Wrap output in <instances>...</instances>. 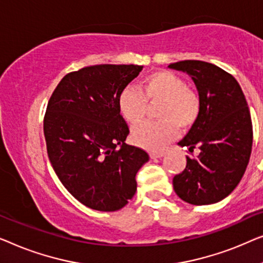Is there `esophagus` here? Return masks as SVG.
Listing matches in <instances>:
<instances>
[{"label":"esophagus","mask_w":263,"mask_h":263,"mask_svg":"<svg viewBox=\"0 0 263 263\" xmlns=\"http://www.w3.org/2000/svg\"><path fill=\"white\" fill-rule=\"evenodd\" d=\"M165 155L164 151H154V153H150L151 158H161Z\"/></svg>","instance_id":"esophagus-1"}]
</instances>
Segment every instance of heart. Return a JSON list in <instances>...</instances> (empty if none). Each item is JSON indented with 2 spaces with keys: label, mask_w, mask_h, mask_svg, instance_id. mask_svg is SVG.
<instances>
[{
  "label": "heart",
  "mask_w": 263,
  "mask_h": 263,
  "mask_svg": "<svg viewBox=\"0 0 263 263\" xmlns=\"http://www.w3.org/2000/svg\"><path fill=\"white\" fill-rule=\"evenodd\" d=\"M161 102L158 123H144L132 130V140L147 150H161L179 135V127L188 130L200 116L199 95L187 87L182 77L167 70H158L145 76L140 90L135 86L125 87L118 99L121 116L128 124L144 119L147 103Z\"/></svg>",
  "instance_id": "b5f03b06"
}]
</instances>
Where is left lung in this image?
<instances>
[{
  "label": "left lung",
  "mask_w": 263,
  "mask_h": 263,
  "mask_svg": "<svg viewBox=\"0 0 263 263\" xmlns=\"http://www.w3.org/2000/svg\"><path fill=\"white\" fill-rule=\"evenodd\" d=\"M168 68L186 72L197 87L201 109L197 123L179 143L197 158L173 179L175 193L192 205L223 200L237 187L253 146V125L247 100L235 77L201 61H181Z\"/></svg>",
  "instance_id": "8db88e82"
}]
</instances>
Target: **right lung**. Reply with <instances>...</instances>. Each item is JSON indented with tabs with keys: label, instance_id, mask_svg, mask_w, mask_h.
<instances>
[{
	"label": "right lung",
	"instance_id": "obj_1",
	"mask_svg": "<svg viewBox=\"0 0 263 263\" xmlns=\"http://www.w3.org/2000/svg\"><path fill=\"white\" fill-rule=\"evenodd\" d=\"M142 65L99 64L63 77L44 118L47 155L69 193L89 209L118 211L137 191L136 174L149 155L125 143L121 90Z\"/></svg>",
	"mask_w": 263,
	"mask_h": 263
}]
</instances>
